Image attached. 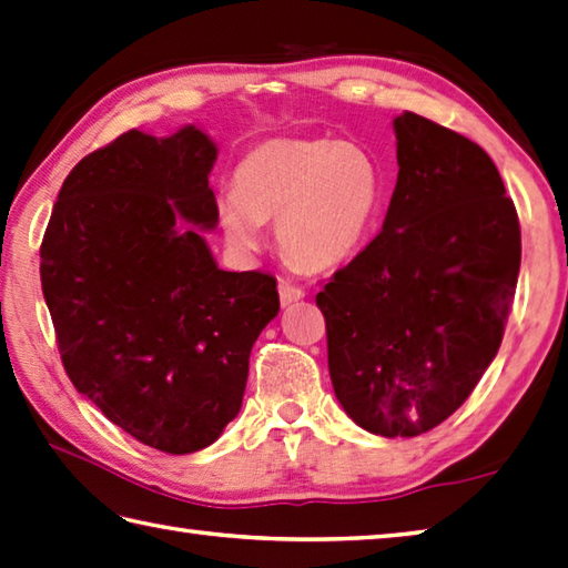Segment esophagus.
<instances>
[{"label":"esophagus","instance_id":"esophagus-1","mask_svg":"<svg viewBox=\"0 0 568 568\" xmlns=\"http://www.w3.org/2000/svg\"><path fill=\"white\" fill-rule=\"evenodd\" d=\"M277 293H281V305H283V307L293 305V303H297V300L305 297L303 287H297V285H293V283H287V281L277 283Z\"/></svg>","mask_w":568,"mask_h":568}]
</instances>
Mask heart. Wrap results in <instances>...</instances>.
Instances as JSON below:
<instances>
[{
  "mask_svg": "<svg viewBox=\"0 0 568 568\" xmlns=\"http://www.w3.org/2000/svg\"><path fill=\"white\" fill-rule=\"evenodd\" d=\"M384 176L359 144L327 138L265 140L236 166V186L216 196L231 246L251 251L263 221L300 268H335L359 251L382 209Z\"/></svg>",
  "mask_w": 568,
  "mask_h": 568,
  "instance_id": "b5f03b06",
  "label": "heart"
}]
</instances>
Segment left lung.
Returning a JSON list of instances; mask_svg holds the SVG:
<instances>
[{"label":"left lung","instance_id":"8db88e82","mask_svg":"<svg viewBox=\"0 0 568 568\" xmlns=\"http://www.w3.org/2000/svg\"><path fill=\"white\" fill-rule=\"evenodd\" d=\"M394 132L382 233L315 300L342 408L376 436L414 438L453 416L495 359L521 233L480 144L408 110Z\"/></svg>","mask_w":568,"mask_h":568}]
</instances>
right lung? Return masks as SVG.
<instances>
[{"mask_svg": "<svg viewBox=\"0 0 568 568\" xmlns=\"http://www.w3.org/2000/svg\"><path fill=\"white\" fill-rule=\"evenodd\" d=\"M216 144L186 125L130 130L78 162L41 241V291L63 369L132 438L170 455L239 416L275 277L221 271L202 236Z\"/></svg>", "mask_w": 568, "mask_h": 568, "instance_id": "1", "label": "right lung"}]
</instances>
